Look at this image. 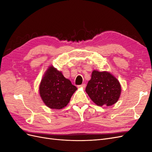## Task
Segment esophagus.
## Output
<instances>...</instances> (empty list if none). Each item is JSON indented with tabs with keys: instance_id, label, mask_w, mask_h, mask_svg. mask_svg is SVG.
Here are the masks:
<instances>
[{
	"instance_id": "34e87169",
	"label": "esophagus",
	"mask_w": 152,
	"mask_h": 152,
	"mask_svg": "<svg viewBox=\"0 0 152 152\" xmlns=\"http://www.w3.org/2000/svg\"><path fill=\"white\" fill-rule=\"evenodd\" d=\"M86 86V85L85 84H82V85L78 86V87H79V88H85Z\"/></svg>"
}]
</instances>
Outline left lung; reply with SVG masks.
<instances>
[{"label":"left lung","instance_id":"left-lung-1","mask_svg":"<svg viewBox=\"0 0 152 152\" xmlns=\"http://www.w3.org/2000/svg\"><path fill=\"white\" fill-rule=\"evenodd\" d=\"M121 85L116 77L107 71L93 70L86 92L91 100L100 107L116 103L121 96Z\"/></svg>","mask_w":152,"mask_h":152}]
</instances>
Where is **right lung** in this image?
<instances>
[{
    "label": "right lung",
    "mask_w": 152,
    "mask_h": 152,
    "mask_svg": "<svg viewBox=\"0 0 152 152\" xmlns=\"http://www.w3.org/2000/svg\"><path fill=\"white\" fill-rule=\"evenodd\" d=\"M77 88L66 79L62 72L50 65L45 72L39 85V94L43 102L51 109L65 108Z\"/></svg>",
    "instance_id": "1"
}]
</instances>
